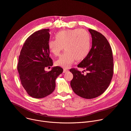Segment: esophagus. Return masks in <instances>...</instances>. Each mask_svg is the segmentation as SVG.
<instances>
[{"mask_svg":"<svg viewBox=\"0 0 131 131\" xmlns=\"http://www.w3.org/2000/svg\"><path fill=\"white\" fill-rule=\"evenodd\" d=\"M68 71V70H67V69H66V68H64V70H63V73H67V72Z\"/></svg>","mask_w":131,"mask_h":131,"instance_id":"1","label":"esophagus"}]
</instances>
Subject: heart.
I'll return each instance as SVG.
<instances>
[{
	"label": "heart",
	"instance_id": "heart-1",
	"mask_svg": "<svg viewBox=\"0 0 131 131\" xmlns=\"http://www.w3.org/2000/svg\"><path fill=\"white\" fill-rule=\"evenodd\" d=\"M56 39H51L48 42V48L55 56L59 55L63 49L65 51L55 62V64L67 68L76 59H84L91 50V38L86 31L80 29L63 30L55 34Z\"/></svg>",
	"mask_w": 131,
	"mask_h": 131
}]
</instances>
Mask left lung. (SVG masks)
Here are the masks:
<instances>
[{"mask_svg":"<svg viewBox=\"0 0 131 131\" xmlns=\"http://www.w3.org/2000/svg\"><path fill=\"white\" fill-rule=\"evenodd\" d=\"M89 31L92 37V48L78 65L88 73L82 74L75 68L70 71L73 75L71 86L75 93L85 99H92L102 94L111 83L114 62L111 47L105 36L94 30Z\"/></svg>","mask_w":131,"mask_h":131,"instance_id":"obj_1","label":"left lung"}]
</instances>
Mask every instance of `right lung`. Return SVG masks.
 Listing matches in <instances>:
<instances>
[{
    "label": "right lung",
    "instance_id": "right-lung-1",
    "mask_svg": "<svg viewBox=\"0 0 131 131\" xmlns=\"http://www.w3.org/2000/svg\"><path fill=\"white\" fill-rule=\"evenodd\" d=\"M49 29L33 33L24 42L18 57L17 70L21 84L27 94L34 98H42L50 94L56 87V78L63 73L60 67H52L49 72L46 67L52 66L48 48Z\"/></svg>",
    "mask_w": 131,
    "mask_h": 131
}]
</instances>
